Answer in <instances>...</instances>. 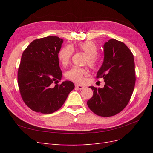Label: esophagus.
Here are the masks:
<instances>
[{
	"instance_id": "34e87169",
	"label": "esophagus",
	"mask_w": 153,
	"mask_h": 153,
	"mask_svg": "<svg viewBox=\"0 0 153 153\" xmlns=\"http://www.w3.org/2000/svg\"><path fill=\"white\" fill-rule=\"evenodd\" d=\"M76 88L77 89H82L84 88V86L81 85H76Z\"/></svg>"
}]
</instances>
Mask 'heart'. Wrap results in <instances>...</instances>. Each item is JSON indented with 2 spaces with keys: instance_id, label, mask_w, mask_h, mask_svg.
I'll list each match as a JSON object with an SVG mask.
<instances>
[{
  "instance_id": "1",
  "label": "heart",
  "mask_w": 153,
  "mask_h": 153,
  "mask_svg": "<svg viewBox=\"0 0 153 153\" xmlns=\"http://www.w3.org/2000/svg\"><path fill=\"white\" fill-rule=\"evenodd\" d=\"M82 51L86 55L85 62L91 68H97L98 65V60L97 55L98 54V48L95 43L91 41H85L77 44L76 46H67L61 48L58 53V57L61 64L66 66L70 63L71 56L73 54V49ZM88 70L85 68L73 67L66 71L65 76L68 79L75 83H82L84 77L88 75Z\"/></svg>"
}]
</instances>
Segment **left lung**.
<instances>
[{
  "label": "left lung",
  "mask_w": 153,
  "mask_h": 153,
  "mask_svg": "<svg viewBox=\"0 0 153 153\" xmlns=\"http://www.w3.org/2000/svg\"><path fill=\"white\" fill-rule=\"evenodd\" d=\"M97 77L105 80L103 88L89 87L93 95L87 104L95 114L114 116L128 105L135 83L134 55L121 41L111 39L104 45V60Z\"/></svg>",
  "instance_id": "8db88e82"
}]
</instances>
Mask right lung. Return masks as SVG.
I'll use <instances>...</instances> for the list:
<instances>
[{
  "label": "right lung",
  "mask_w": 153,
  "mask_h": 153,
  "mask_svg": "<svg viewBox=\"0 0 153 153\" xmlns=\"http://www.w3.org/2000/svg\"><path fill=\"white\" fill-rule=\"evenodd\" d=\"M63 39L48 36L34 40L22 54L18 72V82L22 99L29 108L36 112L51 114L60 108L74 84L62 77L58 53Z\"/></svg>",
  "instance_id": "add662e5"
}]
</instances>
